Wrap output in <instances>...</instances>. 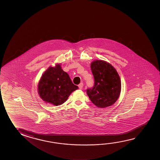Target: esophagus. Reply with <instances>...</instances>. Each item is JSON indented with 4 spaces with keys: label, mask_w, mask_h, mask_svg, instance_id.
I'll return each instance as SVG.
<instances>
[{
    "label": "esophagus",
    "mask_w": 160,
    "mask_h": 160,
    "mask_svg": "<svg viewBox=\"0 0 160 160\" xmlns=\"http://www.w3.org/2000/svg\"><path fill=\"white\" fill-rule=\"evenodd\" d=\"M78 87L80 89H82V87H83V83L81 82V83H80V84L78 85Z\"/></svg>",
    "instance_id": "34e87169"
}]
</instances>
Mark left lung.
<instances>
[{
    "label": "left lung",
    "mask_w": 160,
    "mask_h": 160,
    "mask_svg": "<svg viewBox=\"0 0 160 160\" xmlns=\"http://www.w3.org/2000/svg\"><path fill=\"white\" fill-rule=\"evenodd\" d=\"M95 82L87 93L93 104L98 108L111 106L118 100L120 94L121 83L116 69L111 64L97 60L91 64Z\"/></svg>",
    "instance_id": "obj_1"
}]
</instances>
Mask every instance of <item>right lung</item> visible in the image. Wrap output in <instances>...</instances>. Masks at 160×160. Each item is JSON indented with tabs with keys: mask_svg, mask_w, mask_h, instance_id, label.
Returning <instances> with one entry per match:
<instances>
[{
	"mask_svg": "<svg viewBox=\"0 0 160 160\" xmlns=\"http://www.w3.org/2000/svg\"><path fill=\"white\" fill-rule=\"evenodd\" d=\"M78 87L72 83L68 74L58 64L43 73L38 84V93L42 100L58 106L67 100Z\"/></svg>",
	"mask_w": 160,
	"mask_h": 160,
	"instance_id": "obj_1",
	"label": "right lung"
}]
</instances>
